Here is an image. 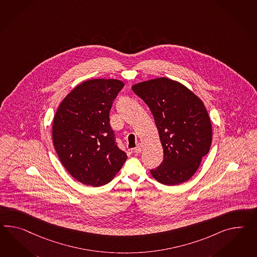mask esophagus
<instances>
[{"mask_svg": "<svg viewBox=\"0 0 257 257\" xmlns=\"http://www.w3.org/2000/svg\"><path fill=\"white\" fill-rule=\"evenodd\" d=\"M133 152H134L136 155H139V154L142 152V147H141V145H136V147L133 149Z\"/></svg>", "mask_w": 257, "mask_h": 257, "instance_id": "esophagus-1", "label": "esophagus"}]
</instances>
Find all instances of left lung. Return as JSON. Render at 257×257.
<instances>
[{
    "label": "left lung",
    "instance_id": "1",
    "mask_svg": "<svg viewBox=\"0 0 257 257\" xmlns=\"http://www.w3.org/2000/svg\"><path fill=\"white\" fill-rule=\"evenodd\" d=\"M132 90L149 107L163 147L162 162L150 171L153 177L166 185L188 181L211 147V120L204 104L168 78L139 83Z\"/></svg>",
    "mask_w": 257,
    "mask_h": 257
}]
</instances>
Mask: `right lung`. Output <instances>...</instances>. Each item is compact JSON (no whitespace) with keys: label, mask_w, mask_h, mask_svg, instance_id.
Masks as SVG:
<instances>
[{"label":"right lung","mask_w":257,"mask_h":257,"mask_svg":"<svg viewBox=\"0 0 257 257\" xmlns=\"http://www.w3.org/2000/svg\"><path fill=\"white\" fill-rule=\"evenodd\" d=\"M124 84L86 81L67 95L53 122V144L68 172L82 184H108L126 160L110 125V111Z\"/></svg>","instance_id":"add662e5"}]
</instances>
